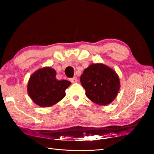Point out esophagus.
Listing matches in <instances>:
<instances>
[{
    "mask_svg": "<svg viewBox=\"0 0 154 154\" xmlns=\"http://www.w3.org/2000/svg\"><path fill=\"white\" fill-rule=\"evenodd\" d=\"M69 81H71V83H77V81H78V79H77V78L76 77H74L73 78H71V79H69Z\"/></svg>",
    "mask_w": 154,
    "mask_h": 154,
    "instance_id": "1",
    "label": "esophagus"
}]
</instances>
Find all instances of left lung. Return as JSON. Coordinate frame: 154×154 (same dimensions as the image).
I'll return each instance as SVG.
<instances>
[{"label":"left lung","mask_w":154,"mask_h":154,"mask_svg":"<svg viewBox=\"0 0 154 154\" xmlns=\"http://www.w3.org/2000/svg\"><path fill=\"white\" fill-rule=\"evenodd\" d=\"M86 96L99 105H106L116 97L120 89L119 77L112 69L103 63L90 65L81 78Z\"/></svg>","instance_id":"1"}]
</instances>
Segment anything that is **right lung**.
I'll return each mask as SVG.
<instances>
[{
    "label": "right lung",
    "instance_id": "1",
    "mask_svg": "<svg viewBox=\"0 0 154 154\" xmlns=\"http://www.w3.org/2000/svg\"><path fill=\"white\" fill-rule=\"evenodd\" d=\"M56 71L50 67L41 68L32 74L28 84V95L41 107L54 105L65 96V89L71 85L67 80H57Z\"/></svg>",
    "mask_w": 154,
    "mask_h": 154
}]
</instances>
